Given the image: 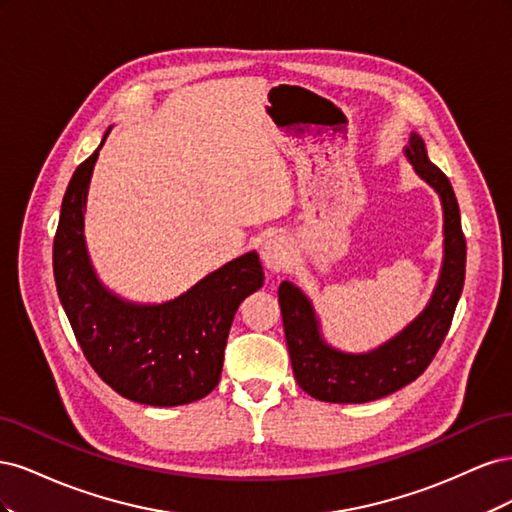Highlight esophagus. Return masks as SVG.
Returning <instances> with one entry per match:
<instances>
[{"instance_id":"esophagus-1","label":"esophagus","mask_w":512,"mask_h":512,"mask_svg":"<svg viewBox=\"0 0 512 512\" xmlns=\"http://www.w3.org/2000/svg\"><path fill=\"white\" fill-rule=\"evenodd\" d=\"M262 262L271 271H284L292 262V243L284 235H271L262 245Z\"/></svg>"}]
</instances>
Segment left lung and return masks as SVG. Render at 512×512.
Returning <instances> with one entry per match:
<instances>
[{
    "instance_id": "left-lung-1",
    "label": "left lung",
    "mask_w": 512,
    "mask_h": 512,
    "mask_svg": "<svg viewBox=\"0 0 512 512\" xmlns=\"http://www.w3.org/2000/svg\"><path fill=\"white\" fill-rule=\"evenodd\" d=\"M404 156L442 203L444 258L438 284L423 312L389 342L367 352H344L322 337L316 309L301 288L282 282L277 299L292 371L301 389L314 399L329 404H365L399 391L423 374L451 329L466 280V239L461 232L459 205L451 181L431 164L423 138L416 132L410 134Z\"/></svg>"
}]
</instances>
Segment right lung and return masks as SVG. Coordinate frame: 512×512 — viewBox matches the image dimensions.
<instances>
[{
  "label": "right lung",
  "mask_w": 512,
  "mask_h": 512,
  "mask_svg": "<svg viewBox=\"0 0 512 512\" xmlns=\"http://www.w3.org/2000/svg\"><path fill=\"white\" fill-rule=\"evenodd\" d=\"M100 147L74 170L61 203L53 243L59 301L85 359L121 397L173 408L209 395L220 382L232 318L245 297L262 288L256 252L211 271L164 303H136L106 288L85 241L87 192Z\"/></svg>",
  "instance_id": "right-lung-1"
}]
</instances>
